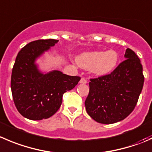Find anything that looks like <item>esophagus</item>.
<instances>
[{"label": "esophagus", "mask_w": 152, "mask_h": 152, "mask_svg": "<svg viewBox=\"0 0 152 152\" xmlns=\"http://www.w3.org/2000/svg\"><path fill=\"white\" fill-rule=\"evenodd\" d=\"M80 82L81 84H86L87 82H88V81H87L86 79H85V78H82V79H80Z\"/></svg>", "instance_id": "1"}]
</instances>
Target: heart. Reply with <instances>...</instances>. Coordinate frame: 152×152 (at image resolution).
<instances>
[{"label": "heart", "mask_w": 152, "mask_h": 152, "mask_svg": "<svg viewBox=\"0 0 152 152\" xmlns=\"http://www.w3.org/2000/svg\"><path fill=\"white\" fill-rule=\"evenodd\" d=\"M119 61V55L115 50L92 51L82 53L77 58L80 67L91 70L99 76L107 74L114 70Z\"/></svg>", "instance_id": "b5f03b06"}]
</instances>
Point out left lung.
<instances>
[{"label":"left lung","mask_w":152,"mask_h":152,"mask_svg":"<svg viewBox=\"0 0 152 152\" xmlns=\"http://www.w3.org/2000/svg\"><path fill=\"white\" fill-rule=\"evenodd\" d=\"M126 59L110 74L91 79L85 102L88 115L102 124L124 120L133 111L144 83L140 60L128 48Z\"/></svg>","instance_id":"obj_1"}]
</instances>
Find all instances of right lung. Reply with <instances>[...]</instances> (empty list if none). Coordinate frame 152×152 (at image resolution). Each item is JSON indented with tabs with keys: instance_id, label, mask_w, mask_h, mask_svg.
<instances>
[{
	"instance_id": "1",
	"label": "right lung",
	"mask_w": 152,
	"mask_h": 152,
	"mask_svg": "<svg viewBox=\"0 0 152 152\" xmlns=\"http://www.w3.org/2000/svg\"><path fill=\"white\" fill-rule=\"evenodd\" d=\"M58 40L41 39L23 47L16 57L11 76L13 101L19 113L32 120L53 116L59 109L63 94L79 82V76L64 74L58 70L42 73L35 61Z\"/></svg>"
}]
</instances>
